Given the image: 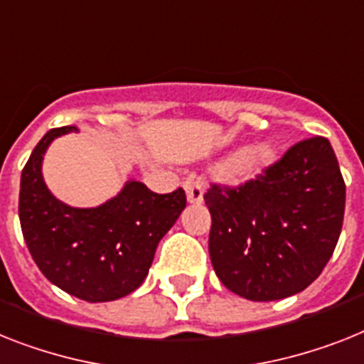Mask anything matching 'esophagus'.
I'll return each instance as SVG.
<instances>
[{
    "instance_id": "34e87169",
    "label": "esophagus",
    "mask_w": 364,
    "mask_h": 364,
    "mask_svg": "<svg viewBox=\"0 0 364 364\" xmlns=\"http://www.w3.org/2000/svg\"><path fill=\"white\" fill-rule=\"evenodd\" d=\"M186 195H188V203L199 204L203 203V182L197 178H188L184 182Z\"/></svg>"
}]
</instances>
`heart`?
Masks as SVG:
<instances>
[{"mask_svg": "<svg viewBox=\"0 0 364 364\" xmlns=\"http://www.w3.org/2000/svg\"><path fill=\"white\" fill-rule=\"evenodd\" d=\"M273 161V150L269 145H255L243 149L225 161L227 178H251L262 173Z\"/></svg>", "mask_w": 364, "mask_h": 364, "instance_id": "obj_1", "label": "heart"}]
</instances>
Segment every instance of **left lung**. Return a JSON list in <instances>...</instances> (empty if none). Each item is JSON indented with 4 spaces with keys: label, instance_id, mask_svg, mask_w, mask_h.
<instances>
[{
    "label": "left lung",
    "instance_id": "obj_1",
    "mask_svg": "<svg viewBox=\"0 0 364 364\" xmlns=\"http://www.w3.org/2000/svg\"><path fill=\"white\" fill-rule=\"evenodd\" d=\"M208 251L219 281L251 301L301 292L337 247L346 184L326 137H309L236 188L212 184Z\"/></svg>",
    "mask_w": 364,
    "mask_h": 364
}]
</instances>
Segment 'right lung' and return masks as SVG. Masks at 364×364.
Returning <instances> with one entry per match:
<instances>
[{
	"instance_id": "obj_1",
	"label": "right lung",
	"mask_w": 364,
	"mask_h": 364,
	"mask_svg": "<svg viewBox=\"0 0 364 364\" xmlns=\"http://www.w3.org/2000/svg\"><path fill=\"white\" fill-rule=\"evenodd\" d=\"M48 132L29 156L20 180L18 214L23 240L44 277L89 303L113 301L139 288L156 247L186 208L184 189L154 193L137 180L96 208H72L46 188L42 158L55 137Z\"/></svg>"
}]
</instances>
